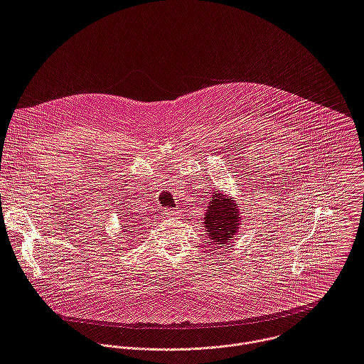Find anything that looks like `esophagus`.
<instances>
[{"label": "esophagus", "mask_w": 364, "mask_h": 364, "mask_svg": "<svg viewBox=\"0 0 364 364\" xmlns=\"http://www.w3.org/2000/svg\"><path fill=\"white\" fill-rule=\"evenodd\" d=\"M165 216L171 220H175V219H179V210L178 209H166L165 210Z\"/></svg>", "instance_id": "esophagus-1"}]
</instances>
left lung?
Returning a JSON list of instances; mask_svg holds the SVG:
<instances>
[{
	"label": "left lung",
	"mask_w": 364,
	"mask_h": 364,
	"mask_svg": "<svg viewBox=\"0 0 364 364\" xmlns=\"http://www.w3.org/2000/svg\"><path fill=\"white\" fill-rule=\"evenodd\" d=\"M236 202L222 192H213L205 213L203 228L208 232L209 242L216 248L232 242L240 229V216Z\"/></svg>",
	"instance_id": "8db88e82"
}]
</instances>
